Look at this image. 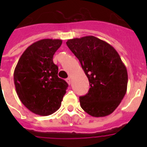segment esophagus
<instances>
[{"instance_id": "1", "label": "esophagus", "mask_w": 147, "mask_h": 147, "mask_svg": "<svg viewBox=\"0 0 147 147\" xmlns=\"http://www.w3.org/2000/svg\"><path fill=\"white\" fill-rule=\"evenodd\" d=\"M66 82H67V84H68V85H71V77L67 78V79H66Z\"/></svg>"}]
</instances>
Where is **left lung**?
Listing matches in <instances>:
<instances>
[{
    "label": "left lung",
    "mask_w": 147,
    "mask_h": 147,
    "mask_svg": "<svg viewBox=\"0 0 147 147\" xmlns=\"http://www.w3.org/2000/svg\"><path fill=\"white\" fill-rule=\"evenodd\" d=\"M66 44L80 62L90 86L80 97L81 107L93 117L111 114L127 93L128 75L119 54L112 45L93 36L67 40Z\"/></svg>",
    "instance_id": "obj_1"
}]
</instances>
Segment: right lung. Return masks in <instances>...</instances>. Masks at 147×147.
I'll return each instance as SVG.
<instances>
[{
    "label": "right lung",
    "mask_w": 147,
    "mask_h": 147,
    "mask_svg": "<svg viewBox=\"0 0 147 147\" xmlns=\"http://www.w3.org/2000/svg\"><path fill=\"white\" fill-rule=\"evenodd\" d=\"M62 40L43 39L25 50L14 71L17 94L33 113L51 115L60 107L67 83L58 77V67L53 57Z\"/></svg>",
    "instance_id": "1"
}]
</instances>
